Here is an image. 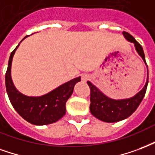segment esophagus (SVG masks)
Wrapping results in <instances>:
<instances>
[{
  "label": "esophagus",
  "mask_w": 155,
  "mask_h": 155,
  "mask_svg": "<svg viewBox=\"0 0 155 155\" xmlns=\"http://www.w3.org/2000/svg\"><path fill=\"white\" fill-rule=\"evenodd\" d=\"M89 79H90V76H89V75H87V74H84V75H82V82H86L87 81H88Z\"/></svg>",
  "instance_id": "esophagus-1"
}]
</instances>
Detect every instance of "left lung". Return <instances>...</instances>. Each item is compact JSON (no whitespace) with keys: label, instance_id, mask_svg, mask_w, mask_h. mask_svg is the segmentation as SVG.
Returning <instances> with one entry per match:
<instances>
[{"label":"left lung","instance_id":"obj_1","mask_svg":"<svg viewBox=\"0 0 155 155\" xmlns=\"http://www.w3.org/2000/svg\"><path fill=\"white\" fill-rule=\"evenodd\" d=\"M123 35L127 41L134 44L135 50L137 51L138 54L142 58L144 64H146V67L148 68L142 46L129 33L124 31ZM148 80H149V73L147 68V81L142 90L132 97L120 99V100H115L108 97L91 82H87V84L91 90V94H90L91 113L96 118L105 122L109 123L117 122L128 118L129 116H131L133 112H135L143 100L147 89L148 82H149Z\"/></svg>","mask_w":155,"mask_h":155}]
</instances>
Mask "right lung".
I'll list each match as a JSON object with an SVG mask.
<instances>
[{"instance_id":"1","label":"right lung","mask_w":155,"mask_h":155,"mask_svg":"<svg viewBox=\"0 0 155 155\" xmlns=\"http://www.w3.org/2000/svg\"><path fill=\"white\" fill-rule=\"evenodd\" d=\"M19 45L20 44L11 52L5 73V87L11 105L22 118L33 125H44L56 122L66 114L67 101L73 94L75 84L81 81V78L72 79L40 97L22 94L15 88L11 78L12 59Z\"/></svg>"}]
</instances>
